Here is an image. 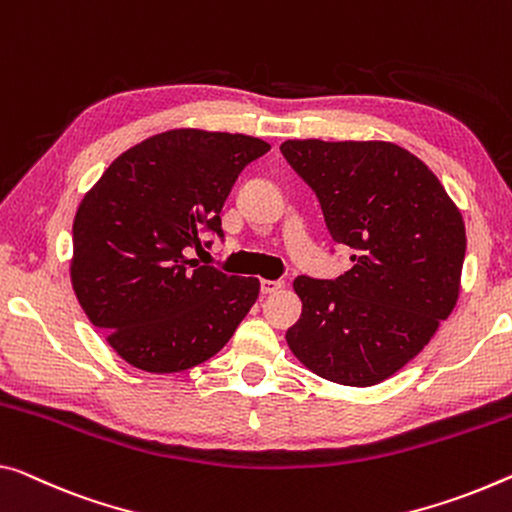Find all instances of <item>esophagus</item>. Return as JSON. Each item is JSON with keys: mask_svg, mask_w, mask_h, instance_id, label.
<instances>
[{"mask_svg": "<svg viewBox=\"0 0 512 512\" xmlns=\"http://www.w3.org/2000/svg\"><path fill=\"white\" fill-rule=\"evenodd\" d=\"M283 286H286V283H283L281 279H274V281L263 279L261 281V293L263 295H272V293H277V290H281Z\"/></svg>", "mask_w": 512, "mask_h": 512, "instance_id": "obj_1", "label": "esophagus"}]
</instances>
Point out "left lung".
<instances>
[{
    "label": "left lung",
    "mask_w": 512,
    "mask_h": 512,
    "mask_svg": "<svg viewBox=\"0 0 512 512\" xmlns=\"http://www.w3.org/2000/svg\"><path fill=\"white\" fill-rule=\"evenodd\" d=\"M281 153L316 192L327 229L352 249L334 281L297 277L302 318L288 348L329 382L373 387L451 316L467 235L460 208L419 157L391 141L288 139Z\"/></svg>",
    "instance_id": "obj_1"
}]
</instances>
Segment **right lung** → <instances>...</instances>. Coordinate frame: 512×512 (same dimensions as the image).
<instances>
[{
	"label": "right lung",
	"instance_id": "1",
	"mask_svg": "<svg viewBox=\"0 0 512 512\" xmlns=\"http://www.w3.org/2000/svg\"><path fill=\"white\" fill-rule=\"evenodd\" d=\"M270 144L249 135L167 130L128 148L84 194L73 222L70 281L116 355L146 373H180L217 355L256 302L261 281L187 249L222 238L235 178Z\"/></svg>",
	"mask_w": 512,
	"mask_h": 512
}]
</instances>
